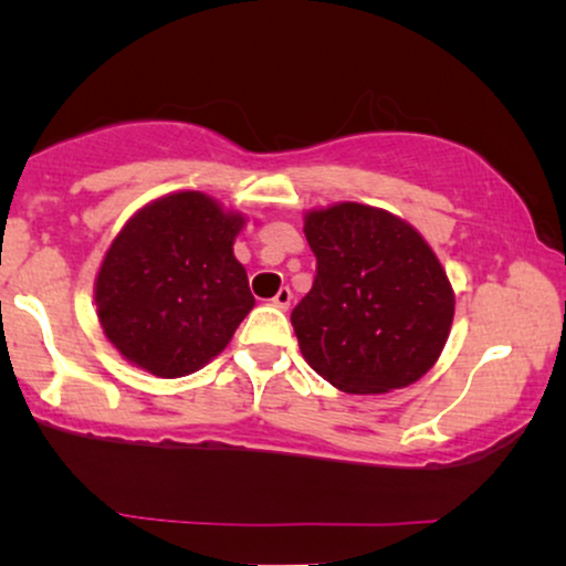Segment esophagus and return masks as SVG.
Masks as SVG:
<instances>
[{
    "mask_svg": "<svg viewBox=\"0 0 566 566\" xmlns=\"http://www.w3.org/2000/svg\"><path fill=\"white\" fill-rule=\"evenodd\" d=\"M291 298H293V293H291V289H281V291H277V293H275V296H273V306H277V308H283V312H285V308H289V306H291Z\"/></svg>",
    "mask_w": 566,
    "mask_h": 566,
    "instance_id": "esophagus-1",
    "label": "esophagus"
}]
</instances>
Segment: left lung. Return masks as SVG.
<instances>
[{"label": "left lung", "instance_id": "1", "mask_svg": "<svg viewBox=\"0 0 566 566\" xmlns=\"http://www.w3.org/2000/svg\"><path fill=\"white\" fill-rule=\"evenodd\" d=\"M304 234L316 275L291 324L308 366L347 394H384L428 374L453 322V289L428 242L360 203L312 211Z\"/></svg>", "mask_w": 566, "mask_h": 566}]
</instances>
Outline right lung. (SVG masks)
<instances>
[{
	"label": "right lung",
	"mask_w": 566,
	"mask_h": 566,
	"mask_svg": "<svg viewBox=\"0 0 566 566\" xmlns=\"http://www.w3.org/2000/svg\"><path fill=\"white\" fill-rule=\"evenodd\" d=\"M242 216L203 192L159 198L130 219L99 268L105 335L138 368L188 376L229 345L254 298L234 258Z\"/></svg>",
	"instance_id": "add662e5"
}]
</instances>
